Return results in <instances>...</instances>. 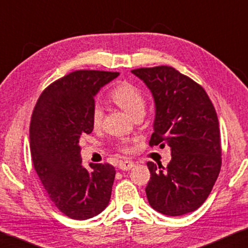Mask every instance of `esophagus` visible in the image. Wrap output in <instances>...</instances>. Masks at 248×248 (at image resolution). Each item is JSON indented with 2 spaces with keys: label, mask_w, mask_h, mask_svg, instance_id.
Wrapping results in <instances>:
<instances>
[{
  "label": "esophagus",
  "mask_w": 248,
  "mask_h": 248,
  "mask_svg": "<svg viewBox=\"0 0 248 248\" xmlns=\"http://www.w3.org/2000/svg\"><path fill=\"white\" fill-rule=\"evenodd\" d=\"M120 168L122 170H130L131 168L134 167V162L131 160H125V161H120Z\"/></svg>",
  "instance_id": "1"
}]
</instances>
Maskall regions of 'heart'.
I'll list each match as a JSON object with an SVG mask.
<instances>
[{
  "label": "heart",
  "mask_w": 248,
  "mask_h": 248,
  "mask_svg": "<svg viewBox=\"0 0 248 248\" xmlns=\"http://www.w3.org/2000/svg\"><path fill=\"white\" fill-rule=\"evenodd\" d=\"M109 96L114 103L131 115L132 117L138 113H144L145 97L137 86L130 82H121L111 88ZM104 108L99 103H94L90 111L91 124L98 127L103 122ZM122 150L127 151L126 145H122Z\"/></svg>",
  "instance_id": "b5f03b06"
}]
</instances>
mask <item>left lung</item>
I'll use <instances>...</instances> for the list:
<instances>
[{
	"instance_id": "1",
	"label": "left lung",
	"mask_w": 248,
	"mask_h": 248,
	"mask_svg": "<svg viewBox=\"0 0 248 248\" xmlns=\"http://www.w3.org/2000/svg\"><path fill=\"white\" fill-rule=\"evenodd\" d=\"M132 73L147 84L155 104L150 147H170L171 160L147 162L151 177L145 193L152 208L178 217L200 208L221 168L219 121L205 90L174 67H141Z\"/></svg>"
}]
</instances>
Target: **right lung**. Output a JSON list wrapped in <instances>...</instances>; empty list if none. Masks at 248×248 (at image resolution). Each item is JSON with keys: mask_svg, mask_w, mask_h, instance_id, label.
I'll use <instances>...</instances> for the list:
<instances>
[{"mask_svg": "<svg viewBox=\"0 0 248 248\" xmlns=\"http://www.w3.org/2000/svg\"><path fill=\"white\" fill-rule=\"evenodd\" d=\"M118 72L79 70L54 81L40 94L30 121V152L44 188L66 217L86 220L109 203L114 166L82 167L81 135L93 130L90 111L93 97Z\"/></svg>", "mask_w": 248, "mask_h": 248, "instance_id": "add662e5", "label": "right lung"}]
</instances>
